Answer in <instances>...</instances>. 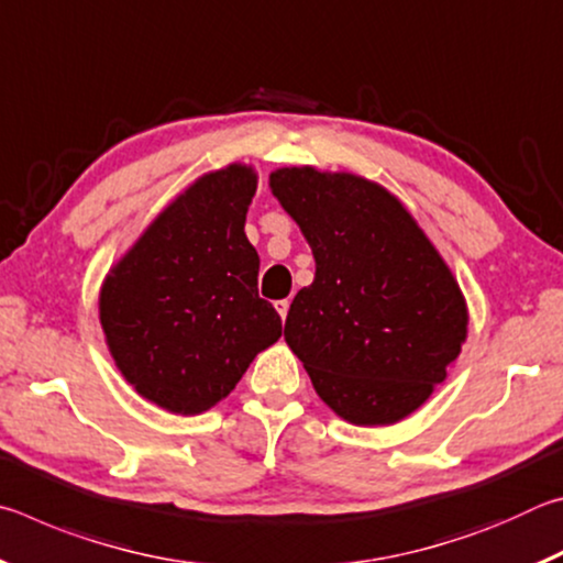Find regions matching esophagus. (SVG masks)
Returning <instances> with one entry per match:
<instances>
[{
  "mask_svg": "<svg viewBox=\"0 0 563 563\" xmlns=\"http://www.w3.org/2000/svg\"><path fill=\"white\" fill-rule=\"evenodd\" d=\"M275 310H278V316L285 320V318H288V310H290V300H278V302H275Z\"/></svg>",
  "mask_w": 563,
  "mask_h": 563,
  "instance_id": "esophagus-1",
  "label": "esophagus"
}]
</instances>
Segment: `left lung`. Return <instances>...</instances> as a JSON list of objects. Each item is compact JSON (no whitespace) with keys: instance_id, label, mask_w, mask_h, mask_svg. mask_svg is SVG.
<instances>
[{"instance_id":"left-lung-1","label":"left lung","mask_w":563,"mask_h":563,"mask_svg":"<svg viewBox=\"0 0 563 563\" xmlns=\"http://www.w3.org/2000/svg\"><path fill=\"white\" fill-rule=\"evenodd\" d=\"M273 196L316 255L285 342L322 402L352 424H395L444 383L466 305L430 238L385 190L352 174L280 168Z\"/></svg>"}]
</instances>
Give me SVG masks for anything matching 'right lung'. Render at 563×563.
<instances>
[{"instance_id": "obj_1", "label": "right lung", "mask_w": 563, "mask_h": 563, "mask_svg": "<svg viewBox=\"0 0 563 563\" xmlns=\"http://www.w3.org/2000/svg\"><path fill=\"white\" fill-rule=\"evenodd\" d=\"M253 194L241 164L198 178L103 280L99 316L117 367L168 412L221 402L283 332L243 231Z\"/></svg>"}]
</instances>
